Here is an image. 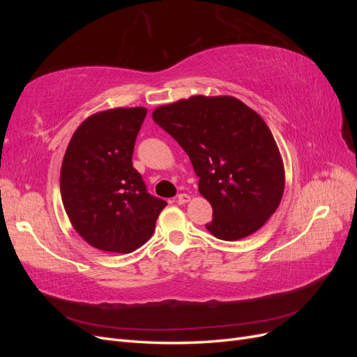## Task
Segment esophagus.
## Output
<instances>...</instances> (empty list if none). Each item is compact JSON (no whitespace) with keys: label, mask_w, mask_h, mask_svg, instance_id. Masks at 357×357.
Returning a JSON list of instances; mask_svg holds the SVG:
<instances>
[{"label":"esophagus","mask_w":357,"mask_h":357,"mask_svg":"<svg viewBox=\"0 0 357 357\" xmlns=\"http://www.w3.org/2000/svg\"><path fill=\"white\" fill-rule=\"evenodd\" d=\"M189 201H190V197L188 195V193H180V195L177 197V202H178L180 205L186 204V202H189Z\"/></svg>","instance_id":"esophagus-1"}]
</instances>
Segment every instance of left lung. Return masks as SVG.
I'll list each match as a JSON object with an SVG mask.
<instances>
[{
  "label": "left lung",
  "instance_id": "8db88e82",
  "mask_svg": "<svg viewBox=\"0 0 357 357\" xmlns=\"http://www.w3.org/2000/svg\"><path fill=\"white\" fill-rule=\"evenodd\" d=\"M153 121L188 153L198 189L213 207L215 238L252 235L277 210L284 167L269 128L234 96H190L153 112Z\"/></svg>",
  "mask_w": 357,
  "mask_h": 357
}]
</instances>
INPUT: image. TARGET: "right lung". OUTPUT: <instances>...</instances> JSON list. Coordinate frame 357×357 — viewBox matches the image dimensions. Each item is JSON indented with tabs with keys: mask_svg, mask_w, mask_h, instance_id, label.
I'll use <instances>...</instances> for the list:
<instances>
[{
	"mask_svg": "<svg viewBox=\"0 0 357 357\" xmlns=\"http://www.w3.org/2000/svg\"><path fill=\"white\" fill-rule=\"evenodd\" d=\"M147 110L96 113L75 129L61 167V197L73 228L92 247L131 253L155 231L167 202L150 195L132 167Z\"/></svg>",
	"mask_w": 357,
	"mask_h": 357,
	"instance_id": "add662e5",
	"label": "right lung"
}]
</instances>
